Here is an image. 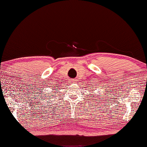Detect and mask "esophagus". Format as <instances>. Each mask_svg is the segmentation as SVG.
<instances>
[{
	"label": "esophagus",
	"instance_id": "esophagus-1",
	"mask_svg": "<svg viewBox=\"0 0 147 147\" xmlns=\"http://www.w3.org/2000/svg\"><path fill=\"white\" fill-rule=\"evenodd\" d=\"M72 81L74 82V83H76V79H73V80H72Z\"/></svg>",
	"mask_w": 147,
	"mask_h": 147
}]
</instances>
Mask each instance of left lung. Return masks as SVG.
I'll return each instance as SVG.
<instances>
[{
  "label": "left lung",
  "mask_w": 147,
  "mask_h": 147,
  "mask_svg": "<svg viewBox=\"0 0 147 147\" xmlns=\"http://www.w3.org/2000/svg\"><path fill=\"white\" fill-rule=\"evenodd\" d=\"M94 90H92V91H93Z\"/></svg>",
  "instance_id": "left-lung-1"
}]
</instances>
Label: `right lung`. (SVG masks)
Listing matches in <instances>:
<instances>
[{"label":"right lung","mask_w":147,"mask_h":147,"mask_svg":"<svg viewBox=\"0 0 147 147\" xmlns=\"http://www.w3.org/2000/svg\"><path fill=\"white\" fill-rule=\"evenodd\" d=\"M51 98V97H50V98H49V99H50Z\"/></svg>","instance_id":"right-lung-1"}]
</instances>
